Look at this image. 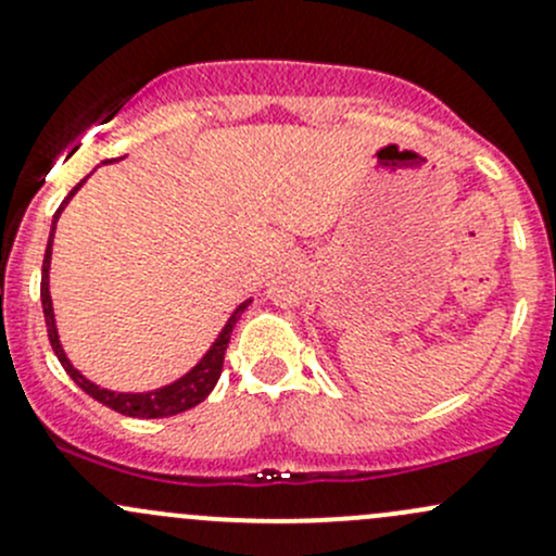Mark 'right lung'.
Returning a JSON list of instances; mask_svg holds the SVG:
<instances>
[{
    "instance_id": "1",
    "label": "right lung",
    "mask_w": 556,
    "mask_h": 556,
    "mask_svg": "<svg viewBox=\"0 0 556 556\" xmlns=\"http://www.w3.org/2000/svg\"><path fill=\"white\" fill-rule=\"evenodd\" d=\"M83 182H86V179H83ZM80 185H75V188H72V193L66 195L64 201H61V210H64V206L70 204V199H72V195H75V190L80 188ZM61 210L53 215V226H50V239H48V247H45L42 282H39V299H42V312H45V325H48L50 346H53L55 357H59V363H61V366H64V371L72 377V382L80 387L83 392H88V395H91L93 401L104 403L106 408H112V412H117V414H126V417H139V419L174 417V414H182V412H188V408L199 406V403L204 401V397L210 395L212 390H215L217 379H220L223 361H226V350H228V341H231L233 325L239 323V317H242V312L247 309V306H250V301H244L242 306H237V312H233L231 317H228L226 328H223V333L217 336V341H215V344H212V350L206 352L204 357H201L199 366H195L193 371L185 374L182 379H177V382H174V384L161 387V390H155V392H142V395H126V392L102 390V387L88 382V379L83 377V374L77 371V368H72V363L66 361L64 350H61V344H59V333H55L53 304H50V290H48V268H50V250H53L55 220H59Z\"/></svg>"
}]
</instances>
